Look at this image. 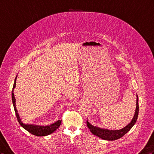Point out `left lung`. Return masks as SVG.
<instances>
[{"instance_id": "8db88e82", "label": "left lung", "mask_w": 154, "mask_h": 154, "mask_svg": "<svg viewBox=\"0 0 154 154\" xmlns=\"http://www.w3.org/2000/svg\"><path fill=\"white\" fill-rule=\"evenodd\" d=\"M136 109L135 112L132 120L130 123L125 126V128H122L120 130H109L107 129H103L94 126L91 124L89 123L88 120H86V124L88 128L90 130V131L94 135H96L101 139L107 140H117L120 138L123 137L125 134L127 133L130 129H131L133 126L136 123L138 115H139V98L137 95V103H136Z\"/></svg>"}]
</instances>
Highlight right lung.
<instances>
[{
    "label": "right lung",
    "mask_w": 154,
    "mask_h": 154,
    "mask_svg": "<svg viewBox=\"0 0 154 154\" xmlns=\"http://www.w3.org/2000/svg\"><path fill=\"white\" fill-rule=\"evenodd\" d=\"M17 77V75L15 79L12 92H11V98H12V103H13V105L14 107V111L15 112V115H16L17 119L18 120V122L19 123V124H20L21 126H22V127L25 129H26V131H28L30 133L32 134V135H36V136H38V137L46 136V135H50V134H51V133H53L54 131H56V130L59 128V126L60 125L61 122H62L61 120H58L56 122H54V123L51 124L49 125H47V126L36 125H34V124H25L21 122V118H20V117H19L18 112L17 111L16 106H15V98L14 97V90L15 87V85H16Z\"/></svg>",
    "instance_id": "1"
}]
</instances>
